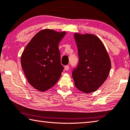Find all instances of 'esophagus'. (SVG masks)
<instances>
[{"label":"esophagus","mask_w":130,"mask_h":130,"mask_svg":"<svg viewBox=\"0 0 130 130\" xmlns=\"http://www.w3.org/2000/svg\"><path fill=\"white\" fill-rule=\"evenodd\" d=\"M64 69H65V70H66V71H68V70L70 69V66H68V65L66 66L65 67H64Z\"/></svg>","instance_id":"1"}]
</instances>
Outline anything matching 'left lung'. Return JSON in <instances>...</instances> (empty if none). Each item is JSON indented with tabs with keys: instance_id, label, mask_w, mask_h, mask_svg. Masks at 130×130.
I'll return each mask as SVG.
<instances>
[{
	"instance_id": "obj_1",
	"label": "left lung",
	"mask_w": 130,
	"mask_h": 130,
	"mask_svg": "<svg viewBox=\"0 0 130 130\" xmlns=\"http://www.w3.org/2000/svg\"><path fill=\"white\" fill-rule=\"evenodd\" d=\"M79 62L72 76L78 89L85 93L95 91L105 82L111 68L108 54L101 41L93 35H74Z\"/></svg>"
}]
</instances>
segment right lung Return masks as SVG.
Wrapping results in <instances>:
<instances>
[{
    "mask_svg": "<svg viewBox=\"0 0 130 130\" xmlns=\"http://www.w3.org/2000/svg\"><path fill=\"white\" fill-rule=\"evenodd\" d=\"M66 32L44 29L34 36L21 58L23 70L28 82L40 91L53 87L62 74L59 43Z\"/></svg>",
    "mask_w": 130,
    "mask_h": 130,
    "instance_id": "1",
    "label": "right lung"
}]
</instances>
